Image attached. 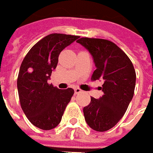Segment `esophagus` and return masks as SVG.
Listing matches in <instances>:
<instances>
[{
    "instance_id": "obj_1",
    "label": "esophagus",
    "mask_w": 153,
    "mask_h": 153,
    "mask_svg": "<svg viewBox=\"0 0 153 153\" xmlns=\"http://www.w3.org/2000/svg\"><path fill=\"white\" fill-rule=\"evenodd\" d=\"M82 91L79 88H75L74 89V94H79V93H81Z\"/></svg>"
}]
</instances>
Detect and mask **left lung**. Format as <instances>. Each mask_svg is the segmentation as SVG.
Returning <instances> with one entry per match:
<instances>
[{"mask_svg":"<svg viewBox=\"0 0 153 153\" xmlns=\"http://www.w3.org/2000/svg\"><path fill=\"white\" fill-rule=\"evenodd\" d=\"M77 43L92 56L97 68L93 80H103L102 97H91L90 104L83 109L85 122L96 131H107L122 119L133 98L136 79L134 66L128 56L112 41L80 38Z\"/></svg>","mask_w":153,"mask_h":153,"instance_id":"left-lung-1","label":"left lung"}]
</instances>
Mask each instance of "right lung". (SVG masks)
<instances>
[{"label":"right lung","instance_id":"right-lung-1","mask_svg":"<svg viewBox=\"0 0 153 153\" xmlns=\"http://www.w3.org/2000/svg\"><path fill=\"white\" fill-rule=\"evenodd\" d=\"M79 36L51 34L38 41L25 56L19 69L17 86L21 108L31 124L44 130L61 122L74 90H60L48 84L56 68L58 56Z\"/></svg>","mask_w":153,"mask_h":153}]
</instances>
